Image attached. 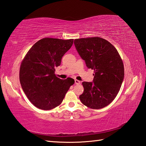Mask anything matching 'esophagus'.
Segmentation results:
<instances>
[{
    "label": "esophagus",
    "instance_id": "34e87169",
    "mask_svg": "<svg viewBox=\"0 0 146 146\" xmlns=\"http://www.w3.org/2000/svg\"><path fill=\"white\" fill-rule=\"evenodd\" d=\"M75 84H77V85H78V84H80V82L79 81V80H75Z\"/></svg>",
    "mask_w": 146,
    "mask_h": 146
}]
</instances>
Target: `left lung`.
I'll return each instance as SVG.
<instances>
[{"label": "left lung", "mask_w": 146, "mask_h": 146, "mask_svg": "<svg viewBox=\"0 0 146 146\" xmlns=\"http://www.w3.org/2000/svg\"><path fill=\"white\" fill-rule=\"evenodd\" d=\"M74 45L87 68L94 72L92 82H82L80 101L90 109L104 108L112 102L121 89L124 77L121 57L115 47L101 37L77 38Z\"/></svg>", "instance_id": "obj_1"}]
</instances>
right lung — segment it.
Wrapping results in <instances>:
<instances>
[{"label": "right lung", "instance_id": "right-lung-1", "mask_svg": "<svg viewBox=\"0 0 146 146\" xmlns=\"http://www.w3.org/2000/svg\"><path fill=\"white\" fill-rule=\"evenodd\" d=\"M74 39L44 38L32 46L22 60L19 79L22 88L31 103L42 110H50L62 103L74 80L60 79L55 68L60 65Z\"/></svg>", "mask_w": 146, "mask_h": 146}]
</instances>
